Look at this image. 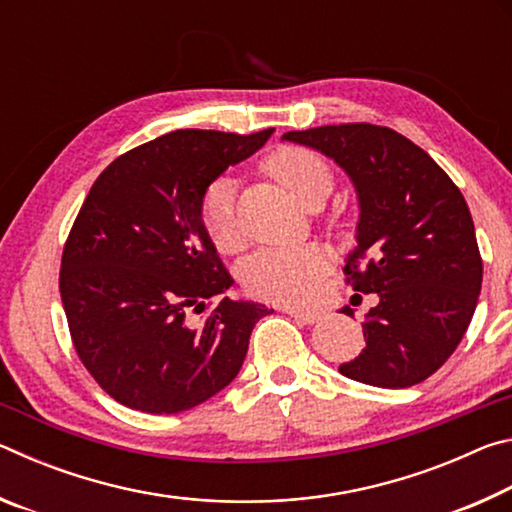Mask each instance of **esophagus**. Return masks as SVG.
Here are the masks:
<instances>
[{"instance_id": "obj_1", "label": "esophagus", "mask_w": 512, "mask_h": 512, "mask_svg": "<svg viewBox=\"0 0 512 512\" xmlns=\"http://www.w3.org/2000/svg\"><path fill=\"white\" fill-rule=\"evenodd\" d=\"M284 314H289V316H293L296 320H300V323H307V325H311V323H316V320L320 318V314L318 311H309V309H298V307H284L282 309Z\"/></svg>"}]
</instances>
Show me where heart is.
Here are the masks:
<instances>
[{
  "instance_id": "obj_1",
  "label": "heart",
  "mask_w": 512,
  "mask_h": 512,
  "mask_svg": "<svg viewBox=\"0 0 512 512\" xmlns=\"http://www.w3.org/2000/svg\"><path fill=\"white\" fill-rule=\"evenodd\" d=\"M264 171L293 201L305 210L320 207L332 194L334 173L314 151L282 146L264 160ZM201 225L207 239L221 253H237L241 237L235 189L228 178H219L205 189L201 201ZM325 273V257L316 248L262 250L241 266V282L250 296L280 305H296L314 296Z\"/></svg>"
}]
</instances>
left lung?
Returning a JSON list of instances; mask_svg holds the SVG:
<instances>
[{
	"mask_svg": "<svg viewBox=\"0 0 512 512\" xmlns=\"http://www.w3.org/2000/svg\"><path fill=\"white\" fill-rule=\"evenodd\" d=\"M284 140L334 158L359 194L357 246L343 273L379 302L363 323L366 350L339 370L381 388L420 384L452 357L481 291L483 262L461 189L386 126H318Z\"/></svg>",
	"mask_w": 512,
	"mask_h": 512,
	"instance_id": "left-lung-1",
	"label": "left lung"
}]
</instances>
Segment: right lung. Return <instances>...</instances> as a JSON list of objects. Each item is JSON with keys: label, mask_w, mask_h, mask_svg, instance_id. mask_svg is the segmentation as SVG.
I'll return each instance as SVG.
<instances>
[{"label": "right lung", "mask_w": 512, "mask_h": 512, "mask_svg": "<svg viewBox=\"0 0 512 512\" xmlns=\"http://www.w3.org/2000/svg\"><path fill=\"white\" fill-rule=\"evenodd\" d=\"M271 133L155 137L112 160L85 196L60 259V298L81 363L128 409H194L237 377L268 309L214 302L232 277L205 235L201 201Z\"/></svg>", "instance_id": "right-lung-1"}]
</instances>
